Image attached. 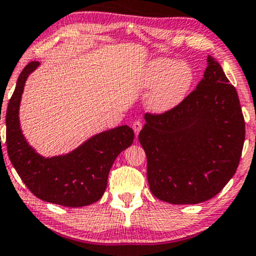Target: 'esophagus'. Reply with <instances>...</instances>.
Masks as SVG:
<instances>
[{
	"mask_svg": "<svg viewBox=\"0 0 256 256\" xmlns=\"http://www.w3.org/2000/svg\"><path fill=\"white\" fill-rule=\"evenodd\" d=\"M132 128H134V134H140V131L142 130V122H140V120H136V122H132Z\"/></svg>",
	"mask_w": 256,
	"mask_h": 256,
	"instance_id": "obj_1",
	"label": "esophagus"
}]
</instances>
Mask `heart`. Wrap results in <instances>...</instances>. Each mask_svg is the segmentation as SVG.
<instances>
[{"mask_svg": "<svg viewBox=\"0 0 256 256\" xmlns=\"http://www.w3.org/2000/svg\"><path fill=\"white\" fill-rule=\"evenodd\" d=\"M195 79L188 61L168 58H152L146 64L138 78V86L149 90L146 106L152 113H167L177 108L189 95Z\"/></svg>", "mask_w": 256, "mask_h": 256, "instance_id": "b5f03b06", "label": "heart"}]
</instances>
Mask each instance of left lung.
Masks as SVG:
<instances>
[{"mask_svg":"<svg viewBox=\"0 0 256 256\" xmlns=\"http://www.w3.org/2000/svg\"><path fill=\"white\" fill-rule=\"evenodd\" d=\"M138 140L155 198L196 204L214 198L238 167L246 124L237 91L208 55L204 78L177 108L146 114Z\"/></svg>","mask_w":256,"mask_h":256,"instance_id":"obj_1","label":"left lung"}]
</instances>
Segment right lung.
Masks as SVG:
<instances>
[{
  "label": "right lung",
  "mask_w": 256,
  "mask_h": 256,
  "mask_svg": "<svg viewBox=\"0 0 256 256\" xmlns=\"http://www.w3.org/2000/svg\"><path fill=\"white\" fill-rule=\"evenodd\" d=\"M40 62L32 61L18 78L6 114L8 156L28 190L43 201L84 207L98 201L107 188L110 167L134 142V130L122 125L94 134L72 152L52 158L32 148L20 128L19 110L28 76Z\"/></svg>",
  "instance_id": "1"
}]
</instances>
